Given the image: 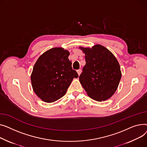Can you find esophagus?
Returning a JSON list of instances; mask_svg holds the SVG:
<instances>
[{
    "label": "esophagus",
    "mask_w": 147,
    "mask_h": 147,
    "mask_svg": "<svg viewBox=\"0 0 147 147\" xmlns=\"http://www.w3.org/2000/svg\"><path fill=\"white\" fill-rule=\"evenodd\" d=\"M77 73H78V75L80 76V74H81V69L77 70Z\"/></svg>",
    "instance_id": "obj_1"
}]
</instances>
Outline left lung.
Returning a JSON list of instances; mask_svg holds the SVG:
<instances>
[{
  "mask_svg": "<svg viewBox=\"0 0 147 147\" xmlns=\"http://www.w3.org/2000/svg\"><path fill=\"white\" fill-rule=\"evenodd\" d=\"M85 53L86 64L79 76L88 96L98 101L110 98L116 91L122 74L117 60L104 46L80 47Z\"/></svg>",
  "mask_w": 147,
  "mask_h": 147,
  "instance_id": "left-lung-1",
  "label": "left lung"
}]
</instances>
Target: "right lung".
<instances>
[{"mask_svg": "<svg viewBox=\"0 0 147 147\" xmlns=\"http://www.w3.org/2000/svg\"><path fill=\"white\" fill-rule=\"evenodd\" d=\"M69 52L61 47L51 49L41 55L31 75L33 90L46 102H52L66 94L74 78L78 77L68 59Z\"/></svg>", "mask_w": 147, "mask_h": 147, "instance_id": "obj_1", "label": "right lung"}]
</instances>
